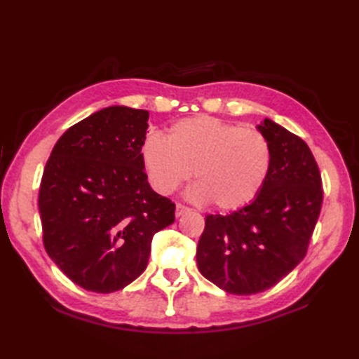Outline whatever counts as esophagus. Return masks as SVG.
<instances>
[{"label": "esophagus", "instance_id": "esophagus-1", "mask_svg": "<svg viewBox=\"0 0 359 359\" xmlns=\"http://www.w3.org/2000/svg\"><path fill=\"white\" fill-rule=\"evenodd\" d=\"M188 211H189V208H188V207H185V205H182V203H177V205H175V217L184 216L185 212H188Z\"/></svg>", "mask_w": 359, "mask_h": 359}]
</instances>
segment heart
<instances>
[{"mask_svg": "<svg viewBox=\"0 0 359 359\" xmlns=\"http://www.w3.org/2000/svg\"><path fill=\"white\" fill-rule=\"evenodd\" d=\"M142 160L157 193L172 194L184 182L194 202H212L233 211L253 202L271 168L269 140L256 129L241 128L216 117L197 116L174 123L168 137L149 134L142 144Z\"/></svg>", "mask_w": 359, "mask_h": 359, "instance_id": "1", "label": "heart"}]
</instances>
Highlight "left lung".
I'll return each instance as SVG.
<instances>
[{
    "label": "left lung",
    "mask_w": 359,
    "mask_h": 359,
    "mask_svg": "<svg viewBox=\"0 0 359 359\" xmlns=\"http://www.w3.org/2000/svg\"><path fill=\"white\" fill-rule=\"evenodd\" d=\"M256 128L271 149L265 185L247 207L205 217L196 251L202 276L231 294L261 293L285 278L306 256L323 205L307 143L270 118Z\"/></svg>",
    "instance_id": "obj_1"
}]
</instances>
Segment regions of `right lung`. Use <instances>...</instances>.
Instances as JSON below:
<instances>
[{
    "mask_svg": "<svg viewBox=\"0 0 359 359\" xmlns=\"http://www.w3.org/2000/svg\"><path fill=\"white\" fill-rule=\"evenodd\" d=\"M149 112L109 106L60 137L38 208L49 257L89 292L112 293L144 271L152 236L175 205L148 184L142 160Z\"/></svg>",
    "mask_w": 359,
    "mask_h": 359,
    "instance_id": "right-lung-1",
    "label": "right lung"
}]
</instances>
